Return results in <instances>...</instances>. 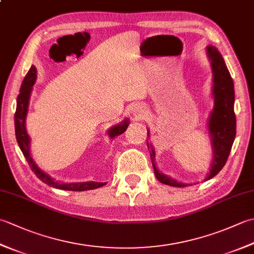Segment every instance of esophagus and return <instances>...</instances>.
I'll list each match as a JSON object with an SVG mask.
<instances>
[{
  "mask_svg": "<svg viewBox=\"0 0 254 254\" xmlns=\"http://www.w3.org/2000/svg\"><path fill=\"white\" fill-rule=\"evenodd\" d=\"M131 113H133V116H135V117H141V116H143L144 115V109H143V107H141V106H133V108H132V110H131Z\"/></svg>",
  "mask_w": 254,
  "mask_h": 254,
  "instance_id": "1",
  "label": "esophagus"
}]
</instances>
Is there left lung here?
<instances>
[{"instance_id": "obj_1", "label": "left lung", "mask_w": 254, "mask_h": 254, "mask_svg": "<svg viewBox=\"0 0 254 254\" xmlns=\"http://www.w3.org/2000/svg\"><path fill=\"white\" fill-rule=\"evenodd\" d=\"M206 56L210 62L213 73L212 96L214 98V107L209 113L207 122L213 157L208 175L204 179L205 181L212 179L223 169L236 137V115L234 111L235 88L233 78L230 76L222 55L217 51L216 48L214 46H207ZM147 136L149 139V130H147ZM147 147L150 149V158H152L155 176L158 181L176 188L191 186L177 181L160 172L155 164V148L152 144H148V141Z\"/></svg>"}]
</instances>
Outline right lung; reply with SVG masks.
I'll list each match as a JSON object with an SVG mask.
<instances>
[{"instance_id":"add662e5","label":"right lung","mask_w":254,"mask_h":254,"mask_svg":"<svg viewBox=\"0 0 254 254\" xmlns=\"http://www.w3.org/2000/svg\"><path fill=\"white\" fill-rule=\"evenodd\" d=\"M36 79H37V69L34 65H32L29 68L28 73L26 74L23 83H21L19 95L17 97V105H16V112H15L16 139H17L18 146L21 150V153L24 154L27 163H28V165L30 166L31 170L34 171L35 175L39 178L42 182H45L46 185L56 189H60V190L87 191V190H93V189H98L100 187H104L106 185V182L87 181V182H69L68 183V182L57 181L53 179V178H51L49 175L46 174L45 171H42L35 163V160L30 154V137L26 130V118H27V113H28L32 86L35 85ZM128 124H130L128 123V119H124L121 123L111 127L109 130H108L109 137L113 138L126 132Z\"/></svg>"}]
</instances>
